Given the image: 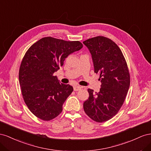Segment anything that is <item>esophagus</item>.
<instances>
[{
    "instance_id": "1",
    "label": "esophagus",
    "mask_w": 151,
    "mask_h": 151,
    "mask_svg": "<svg viewBox=\"0 0 151 151\" xmlns=\"http://www.w3.org/2000/svg\"><path fill=\"white\" fill-rule=\"evenodd\" d=\"M81 88V87L80 86H77V85H75L74 87H73V90H74V91H78V90H80Z\"/></svg>"
}]
</instances>
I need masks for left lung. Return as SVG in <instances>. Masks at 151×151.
I'll return each mask as SVG.
<instances>
[{
	"mask_svg": "<svg viewBox=\"0 0 151 151\" xmlns=\"http://www.w3.org/2000/svg\"><path fill=\"white\" fill-rule=\"evenodd\" d=\"M93 60L94 72L100 76V91L88 88L89 97L83 103L85 113L93 121L102 123L113 118L125 100L130 76L119 47L109 38L98 36L84 41Z\"/></svg>",
	"mask_w": 151,
	"mask_h": 151,
	"instance_id": "8db88e82",
	"label": "left lung"
}]
</instances>
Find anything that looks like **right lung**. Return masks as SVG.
<instances>
[{"label":"right lung","mask_w":151,"mask_h":151,"mask_svg":"<svg viewBox=\"0 0 151 151\" xmlns=\"http://www.w3.org/2000/svg\"><path fill=\"white\" fill-rule=\"evenodd\" d=\"M82 47L79 41L47 37L33 44L25 53L19 71V85L25 104L37 118L49 121L62 112L73 88L60 83L54 73L69 55Z\"/></svg>","instance_id":"add662e5"}]
</instances>
